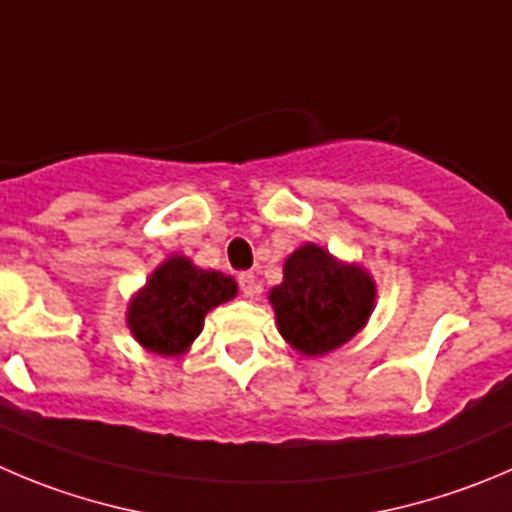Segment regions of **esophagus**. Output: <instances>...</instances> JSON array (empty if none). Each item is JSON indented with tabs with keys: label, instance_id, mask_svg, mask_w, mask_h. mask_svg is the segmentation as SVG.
I'll return each instance as SVG.
<instances>
[{
	"label": "esophagus",
	"instance_id": "1",
	"mask_svg": "<svg viewBox=\"0 0 512 512\" xmlns=\"http://www.w3.org/2000/svg\"><path fill=\"white\" fill-rule=\"evenodd\" d=\"M238 286H241L243 296H253L259 294V279L251 274V271H243V274H238Z\"/></svg>",
	"mask_w": 512,
	"mask_h": 512
}]
</instances>
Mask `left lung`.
<instances>
[{"label": "left lung", "mask_w": 512, "mask_h": 512, "mask_svg": "<svg viewBox=\"0 0 512 512\" xmlns=\"http://www.w3.org/2000/svg\"><path fill=\"white\" fill-rule=\"evenodd\" d=\"M374 281L359 266L339 264L306 243L284 264V284L271 291L281 337L306 357L342 347L369 319Z\"/></svg>", "instance_id": "1"}]
</instances>
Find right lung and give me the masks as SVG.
Instances as JSON below:
<instances>
[{
	"mask_svg": "<svg viewBox=\"0 0 512 512\" xmlns=\"http://www.w3.org/2000/svg\"><path fill=\"white\" fill-rule=\"evenodd\" d=\"M236 296V281L221 271L196 269L183 256L165 261L128 309L133 337L155 354L186 352L201 334L203 316Z\"/></svg>",
	"mask_w": 512,
	"mask_h": 512,
	"instance_id": "1",
	"label": "right lung"
}]
</instances>
